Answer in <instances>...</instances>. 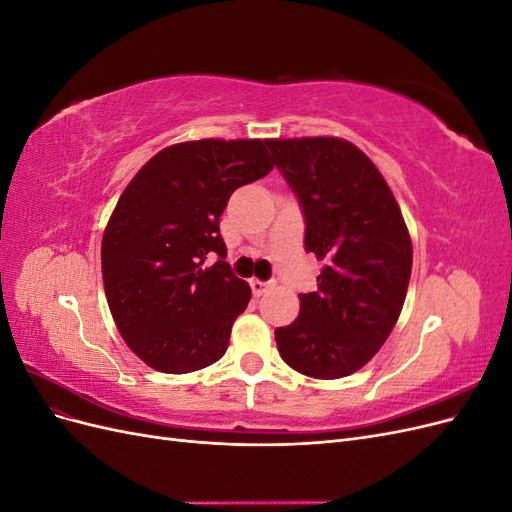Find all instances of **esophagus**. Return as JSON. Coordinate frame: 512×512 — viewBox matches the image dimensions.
I'll return each mask as SVG.
<instances>
[{
	"mask_svg": "<svg viewBox=\"0 0 512 512\" xmlns=\"http://www.w3.org/2000/svg\"><path fill=\"white\" fill-rule=\"evenodd\" d=\"M250 286H252L254 297H260V294H265L269 290V282H262V280H252Z\"/></svg>",
	"mask_w": 512,
	"mask_h": 512,
	"instance_id": "1",
	"label": "esophagus"
}]
</instances>
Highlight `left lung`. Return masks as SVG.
<instances>
[{
    "instance_id": "obj_1",
    "label": "left lung",
    "mask_w": 512,
    "mask_h": 512,
    "mask_svg": "<svg viewBox=\"0 0 512 512\" xmlns=\"http://www.w3.org/2000/svg\"><path fill=\"white\" fill-rule=\"evenodd\" d=\"M297 196L305 250L324 260L318 290L299 294V318L275 329L282 359L299 374H354L391 335L406 301L412 243L380 170L342 138L267 141Z\"/></svg>"
}]
</instances>
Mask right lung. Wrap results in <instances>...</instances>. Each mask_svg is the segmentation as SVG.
Instances as JSON below:
<instances>
[{"label":"right lung","instance_id":"add662e5","mask_svg":"<svg viewBox=\"0 0 512 512\" xmlns=\"http://www.w3.org/2000/svg\"><path fill=\"white\" fill-rule=\"evenodd\" d=\"M271 168L267 141L203 138L162 149L123 190L102 237V277L121 337L149 367L190 374L224 356L252 290L224 260L220 215Z\"/></svg>","mask_w":512,"mask_h":512}]
</instances>
